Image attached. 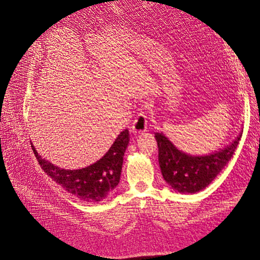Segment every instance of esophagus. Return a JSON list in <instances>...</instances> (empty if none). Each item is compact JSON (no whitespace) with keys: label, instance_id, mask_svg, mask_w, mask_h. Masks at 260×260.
<instances>
[{"label":"esophagus","instance_id":"esophagus-1","mask_svg":"<svg viewBox=\"0 0 260 260\" xmlns=\"http://www.w3.org/2000/svg\"><path fill=\"white\" fill-rule=\"evenodd\" d=\"M147 116L144 112H142V109H140V113L132 123V132L135 135H140V133L147 131Z\"/></svg>","mask_w":260,"mask_h":260}]
</instances>
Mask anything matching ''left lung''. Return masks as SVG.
<instances>
[{"instance_id": "left-lung-1", "label": "left lung", "mask_w": 260, "mask_h": 260, "mask_svg": "<svg viewBox=\"0 0 260 260\" xmlns=\"http://www.w3.org/2000/svg\"><path fill=\"white\" fill-rule=\"evenodd\" d=\"M158 162L165 181L179 193H196L205 188L229 162L242 138L218 152L204 156L186 154L172 144L164 133H155Z\"/></svg>"}]
</instances>
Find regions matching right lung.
Segmentation results:
<instances>
[{
  "label": "right lung",
  "instance_id": "right-lung-1",
  "mask_svg": "<svg viewBox=\"0 0 260 260\" xmlns=\"http://www.w3.org/2000/svg\"><path fill=\"white\" fill-rule=\"evenodd\" d=\"M129 143V131L123 130L117 137L108 152L90 166L77 169H60L32 151L41 168L64 190L85 202H101L107 198L119 183L123 155Z\"/></svg>",
  "mask_w": 260,
  "mask_h": 260
}]
</instances>
